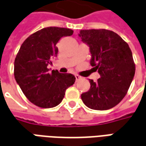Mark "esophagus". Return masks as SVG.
<instances>
[{"label":"esophagus","mask_w":146,"mask_h":146,"mask_svg":"<svg viewBox=\"0 0 146 146\" xmlns=\"http://www.w3.org/2000/svg\"><path fill=\"white\" fill-rule=\"evenodd\" d=\"M75 79H76V81H78V80H79V79L81 78V77H80L78 75H75Z\"/></svg>","instance_id":"1"}]
</instances>
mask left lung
<instances>
[{
  "label": "left lung",
  "mask_w": 146,
  "mask_h": 146,
  "mask_svg": "<svg viewBox=\"0 0 146 146\" xmlns=\"http://www.w3.org/2000/svg\"><path fill=\"white\" fill-rule=\"evenodd\" d=\"M78 36L90 47V64L98 71V81L90 79V88L81 98L88 108L108 110L120 102L135 73L132 52L116 33L105 30H81Z\"/></svg>",
  "instance_id": "1"
}]
</instances>
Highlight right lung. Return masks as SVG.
Wrapping results in <instances>:
<instances>
[{
    "mask_svg": "<svg viewBox=\"0 0 146 146\" xmlns=\"http://www.w3.org/2000/svg\"><path fill=\"white\" fill-rule=\"evenodd\" d=\"M73 35L68 28L49 27L29 36L22 44L14 63L15 81L27 98L41 108H53L63 100L65 91L75 83L72 74L57 70L49 72L50 60L58 53L56 44Z\"/></svg>",
    "mask_w": 146,
    "mask_h": 146,
    "instance_id": "right-lung-1",
    "label": "right lung"
}]
</instances>
